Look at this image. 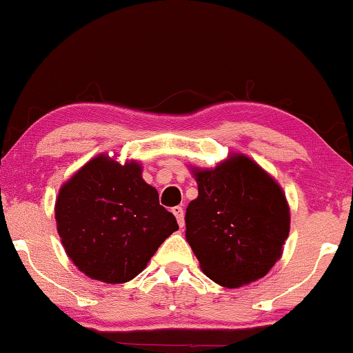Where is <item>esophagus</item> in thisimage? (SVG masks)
<instances>
[{
    "instance_id": "1",
    "label": "esophagus",
    "mask_w": 353,
    "mask_h": 353,
    "mask_svg": "<svg viewBox=\"0 0 353 353\" xmlns=\"http://www.w3.org/2000/svg\"><path fill=\"white\" fill-rule=\"evenodd\" d=\"M172 212H173V215L176 216L178 226H180V228H183V226H185V212H183V207H180V205L173 207Z\"/></svg>"
}]
</instances>
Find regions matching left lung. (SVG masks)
<instances>
[{
    "label": "left lung",
    "mask_w": 353,
    "mask_h": 353,
    "mask_svg": "<svg viewBox=\"0 0 353 353\" xmlns=\"http://www.w3.org/2000/svg\"><path fill=\"white\" fill-rule=\"evenodd\" d=\"M194 176L199 194L186 209V241L202 272L226 288L263 278L289 234L281 188L241 154Z\"/></svg>",
    "instance_id": "left-lung-1"
}]
</instances>
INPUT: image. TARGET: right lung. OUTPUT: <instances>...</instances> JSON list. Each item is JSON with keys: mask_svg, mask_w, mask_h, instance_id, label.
I'll use <instances>...</instances> for the list:
<instances>
[{"mask_svg": "<svg viewBox=\"0 0 353 353\" xmlns=\"http://www.w3.org/2000/svg\"><path fill=\"white\" fill-rule=\"evenodd\" d=\"M57 233L80 272L119 284L146 268L154 252L178 230L159 192L141 178L137 162L125 165L98 156L61 188Z\"/></svg>", "mask_w": 353, "mask_h": 353, "instance_id": "right-lung-1", "label": "right lung"}]
</instances>
